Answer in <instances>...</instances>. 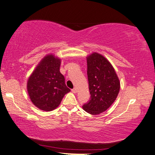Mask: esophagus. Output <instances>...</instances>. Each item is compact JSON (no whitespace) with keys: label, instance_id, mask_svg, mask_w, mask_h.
<instances>
[{"label":"esophagus","instance_id":"obj_1","mask_svg":"<svg viewBox=\"0 0 155 155\" xmlns=\"http://www.w3.org/2000/svg\"><path fill=\"white\" fill-rule=\"evenodd\" d=\"M71 91L73 92V93H74V94H75V93H77V92L78 91V88H76V87H74V89H71Z\"/></svg>","mask_w":155,"mask_h":155}]
</instances>
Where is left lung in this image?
Returning <instances> with one entry per match:
<instances>
[{
  "label": "left lung",
  "mask_w": 155,
  "mask_h": 155,
  "mask_svg": "<svg viewBox=\"0 0 155 155\" xmlns=\"http://www.w3.org/2000/svg\"><path fill=\"white\" fill-rule=\"evenodd\" d=\"M87 79L90 100L83 106L91 115L105 111L119 94L120 81L111 63L102 55L94 52L87 57Z\"/></svg>",
  "instance_id": "left-lung-1"
}]
</instances>
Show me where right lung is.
Returning <instances> with one entry per match:
<instances>
[{"mask_svg":"<svg viewBox=\"0 0 155 155\" xmlns=\"http://www.w3.org/2000/svg\"><path fill=\"white\" fill-rule=\"evenodd\" d=\"M61 60L52 54L40 61L27 82V90L32 104L38 108L50 111L58 107L64 95L70 91L60 73Z\"/></svg>","mask_w":155,"mask_h":155,"instance_id":"add662e5","label":"right lung"}]
</instances>
